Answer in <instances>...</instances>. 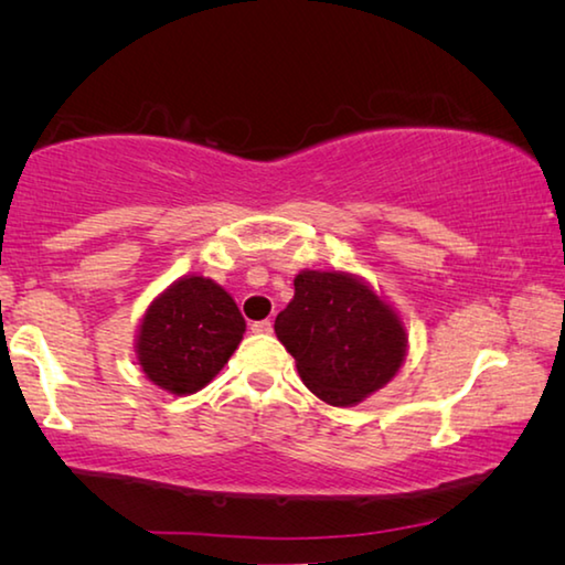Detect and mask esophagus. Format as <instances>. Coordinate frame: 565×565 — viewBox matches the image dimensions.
I'll use <instances>...</instances> for the list:
<instances>
[{"label": "esophagus", "instance_id": "obj_1", "mask_svg": "<svg viewBox=\"0 0 565 565\" xmlns=\"http://www.w3.org/2000/svg\"><path fill=\"white\" fill-rule=\"evenodd\" d=\"M252 331H254V333H262V337H269V333L274 331V323H271L269 319L254 321V323H252Z\"/></svg>", "mask_w": 565, "mask_h": 565}]
</instances>
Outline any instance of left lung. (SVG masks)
<instances>
[{"label": "left lung", "instance_id": "left-lung-1", "mask_svg": "<svg viewBox=\"0 0 565 565\" xmlns=\"http://www.w3.org/2000/svg\"><path fill=\"white\" fill-rule=\"evenodd\" d=\"M274 331L296 359L306 388L341 408L384 388L408 347L394 306L347 271L296 274L294 299Z\"/></svg>", "mask_w": 565, "mask_h": 565}]
</instances>
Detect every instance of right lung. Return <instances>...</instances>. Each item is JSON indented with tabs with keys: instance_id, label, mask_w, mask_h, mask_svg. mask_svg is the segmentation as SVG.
<instances>
[{
	"instance_id": "obj_1",
	"label": "right lung",
	"mask_w": 565,
	"mask_h": 565,
	"mask_svg": "<svg viewBox=\"0 0 565 565\" xmlns=\"http://www.w3.org/2000/svg\"><path fill=\"white\" fill-rule=\"evenodd\" d=\"M236 301L206 276H181L149 303L137 333V361L174 396L204 388L244 339Z\"/></svg>"
}]
</instances>
